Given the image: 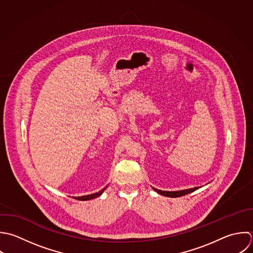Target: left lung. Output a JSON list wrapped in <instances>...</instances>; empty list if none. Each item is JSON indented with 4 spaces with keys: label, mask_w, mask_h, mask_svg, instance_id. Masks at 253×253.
Listing matches in <instances>:
<instances>
[{
    "label": "left lung",
    "mask_w": 253,
    "mask_h": 253,
    "mask_svg": "<svg viewBox=\"0 0 253 253\" xmlns=\"http://www.w3.org/2000/svg\"><path fill=\"white\" fill-rule=\"evenodd\" d=\"M154 188V187H153ZM199 187H194V188H190V189H184V190H179V191H162L160 189H156L154 188L155 191H157L159 194L163 195V196H167V197H172V198H175V197H180V196H183V195H186L188 193H191L195 190H197Z\"/></svg>",
    "instance_id": "8db88e82"
}]
</instances>
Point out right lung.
I'll list each match as a JSON object with an SVG mask.
<instances>
[{"instance_id": "1", "label": "right lung", "mask_w": 253, "mask_h": 253, "mask_svg": "<svg viewBox=\"0 0 253 253\" xmlns=\"http://www.w3.org/2000/svg\"><path fill=\"white\" fill-rule=\"evenodd\" d=\"M106 187H107V186H106ZM106 187H104L102 190H100V191H98V192H96V193L89 194V195H85V196H81V197H75V198L78 199V200H81V201H86V200H90V199L96 198V197H98V196H100V195L102 194V192L105 190Z\"/></svg>"}]
</instances>
